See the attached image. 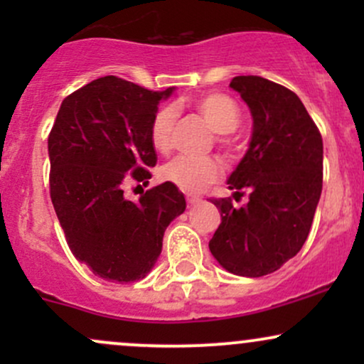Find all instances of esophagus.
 Masks as SVG:
<instances>
[{
	"instance_id": "esophagus-1",
	"label": "esophagus",
	"mask_w": 364,
	"mask_h": 364,
	"mask_svg": "<svg viewBox=\"0 0 364 364\" xmlns=\"http://www.w3.org/2000/svg\"><path fill=\"white\" fill-rule=\"evenodd\" d=\"M200 196H195V195H186V203L188 205H195V203L200 202Z\"/></svg>"
}]
</instances>
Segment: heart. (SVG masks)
<instances>
[{"instance_id": "1", "label": "heart", "mask_w": 364, "mask_h": 364, "mask_svg": "<svg viewBox=\"0 0 364 364\" xmlns=\"http://www.w3.org/2000/svg\"><path fill=\"white\" fill-rule=\"evenodd\" d=\"M190 106L205 119L214 133H217V147L225 157H236V144L231 133L241 123V107L231 95L223 92H208L191 99ZM178 119L174 106H162L154 112L149 124V139L152 147L161 154H168L173 145V129ZM223 174V166L215 157H186L178 156L161 168V178L173 183L179 190L188 193H198L203 188L215 183Z\"/></svg>"}]
</instances>
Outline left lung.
Instances as JSON below:
<instances>
[{"mask_svg": "<svg viewBox=\"0 0 364 364\" xmlns=\"http://www.w3.org/2000/svg\"><path fill=\"white\" fill-rule=\"evenodd\" d=\"M253 116L250 149L229 178L235 198H212L220 224L208 243L231 274L262 277L296 257L306 241L323 183L320 129L294 92L246 75L229 83Z\"/></svg>", "mask_w": 364, "mask_h": 364, "instance_id": "left-lung-1", "label": "left lung"}]
</instances>
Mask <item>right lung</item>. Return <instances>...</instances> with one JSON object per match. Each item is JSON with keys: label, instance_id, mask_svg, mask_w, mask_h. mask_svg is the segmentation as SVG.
Wrapping results in <instances>:
<instances>
[{"label": "right lung", "instance_id": "1", "mask_svg": "<svg viewBox=\"0 0 364 364\" xmlns=\"http://www.w3.org/2000/svg\"><path fill=\"white\" fill-rule=\"evenodd\" d=\"M173 87L149 90L97 78L61 102L48 136L49 193L78 262L111 282L140 281L162 250L164 231L186 208L173 183L124 198L128 179L147 185L157 162L149 124Z\"/></svg>", "mask_w": 364, "mask_h": 364}]
</instances>
